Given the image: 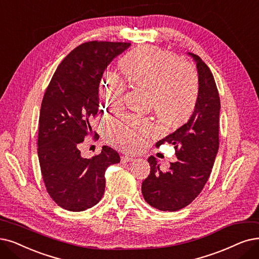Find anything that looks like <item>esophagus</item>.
I'll return each instance as SVG.
<instances>
[{
	"label": "esophagus",
	"mask_w": 259,
	"mask_h": 259,
	"mask_svg": "<svg viewBox=\"0 0 259 259\" xmlns=\"http://www.w3.org/2000/svg\"><path fill=\"white\" fill-rule=\"evenodd\" d=\"M133 160H134V157L128 156V155H123V156L121 157V162H122V163H125V162L133 161Z\"/></svg>",
	"instance_id": "1"
}]
</instances>
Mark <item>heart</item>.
Masks as SVG:
<instances>
[{"mask_svg":"<svg viewBox=\"0 0 259 259\" xmlns=\"http://www.w3.org/2000/svg\"><path fill=\"white\" fill-rule=\"evenodd\" d=\"M121 69L132 84L150 90V103L156 115L169 124H179L192 113L199 96V79L194 69L181 63L169 52L151 46L139 47L121 60ZM125 85L115 72L107 71L100 82L103 105L118 109L123 102ZM107 137L126 152H137L146 146L155 131L147 118L124 115L107 121Z\"/></svg>","mask_w":259,"mask_h":259,"instance_id":"b5f03b06","label":"heart"}]
</instances>
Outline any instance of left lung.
Masks as SVG:
<instances>
[{
	"mask_svg": "<svg viewBox=\"0 0 259 259\" xmlns=\"http://www.w3.org/2000/svg\"><path fill=\"white\" fill-rule=\"evenodd\" d=\"M188 55L198 69L199 96L194 110L187 123L156 143L157 147L164 142L173 144L178 160L162 172L158 160L150 156L151 171L141 186L146 202L162 211L182 209L200 194L219 150V92L207 65L198 55Z\"/></svg>",
	"mask_w": 259,
	"mask_h": 259,
	"instance_id": "left-lung-1",
	"label": "left lung"
}]
</instances>
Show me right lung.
Wrapping results in <instances>:
<instances>
[{"mask_svg": "<svg viewBox=\"0 0 259 259\" xmlns=\"http://www.w3.org/2000/svg\"><path fill=\"white\" fill-rule=\"evenodd\" d=\"M131 47L125 42L90 41L61 61L41 103L38 158L46 188L55 203L82 211L100 202L105 171L120 155L104 146L99 155L84 158L79 144L92 135L90 121L99 111V87L113 58Z\"/></svg>", "mask_w": 259, "mask_h": 259, "instance_id": "1", "label": "right lung"}]
</instances>
